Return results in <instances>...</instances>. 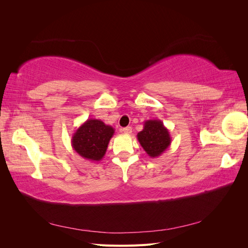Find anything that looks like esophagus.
I'll return each instance as SVG.
<instances>
[{"label":"esophagus","mask_w":248,"mask_h":248,"mask_svg":"<svg viewBox=\"0 0 248 248\" xmlns=\"http://www.w3.org/2000/svg\"><path fill=\"white\" fill-rule=\"evenodd\" d=\"M124 133H126V134H129V133H131L132 132V128L130 126H127V127H124V128H122L121 129Z\"/></svg>","instance_id":"esophagus-1"}]
</instances>
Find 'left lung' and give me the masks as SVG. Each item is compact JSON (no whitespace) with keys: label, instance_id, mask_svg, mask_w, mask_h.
Masks as SVG:
<instances>
[{"label":"left lung","instance_id":"obj_1","mask_svg":"<svg viewBox=\"0 0 248 248\" xmlns=\"http://www.w3.org/2000/svg\"><path fill=\"white\" fill-rule=\"evenodd\" d=\"M137 137L140 146L151 158L159 157L171 142L169 129L158 119L145 121L144 129Z\"/></svg>","mask_w":248,"mask_h":248}]
</instances>
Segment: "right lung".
Listing matches in <instances>:
<instances>
[{"label":"right lung","mask_w":248,"mask_h":248,"mask_svg":"<svg viewBox=\"0 0 248 248\" xmlns=\"http://www.w3.org/2000/svg\"><path fill=\"white\" fill-rule=\"evenodd\" d=\"M115 133L111 126L101 120L88 119L73 133L71 145L82 158L90 161H100L106 155L108 142Z\"/></svg>","instance_id":"1"}]
</instances>
